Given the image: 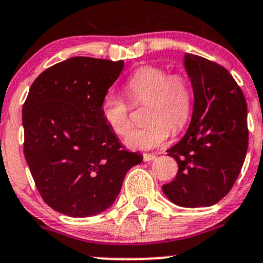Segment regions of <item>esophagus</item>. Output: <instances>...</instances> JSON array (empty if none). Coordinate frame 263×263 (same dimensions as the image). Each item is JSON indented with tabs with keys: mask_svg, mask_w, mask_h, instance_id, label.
Returning a JSON list of instances; mask_svg holds the SVG:
<instances>
[{
	"mask_svg": "<svg viewBox=\"0 0 263 263\" xmlns=\"http://www.w3.org/2000/svg\"><path fill=\"white\" fill-rule=\"evenodd\" d=\"M155 158H157V155H154V154H144L145 162H152V160H154Z\"/></svg>",
	"mask_w": 263,
	"mask_h": 263,
	"instance_id": "1",
	"label": "esophagus"
}]
</instances>
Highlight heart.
<instances>
[{
	"label": "heart",
	"mask_w": 263,
	"mask_h": 263,
	"mask_svg": "<svg viewBox=\"0 0 263 263\" xmlns=\"http://www.w3.org/2000/svg\"><path fill=\"white\" fill-rule=\"evenodd\" d=\"M124 91L132 105L145 104L144 127L127 136L131 149L150 150L167 141L172 131L182 128L193 108V88L181 73L170 74L164 68L144 65L135 70L124 83ZM100 113L106 126L118 136H126L131 128L129 106L121 96L106 92L100 103Z\"/></svg>",
	"instance_id": "obj_1"
}]
</instances>
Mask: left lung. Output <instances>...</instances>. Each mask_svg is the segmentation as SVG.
<instances>
[{"instance_id": "obj_1", "label": "left lung", "mask_w": 263, "mask_h": 263, "mask_svg": "<svg viewBox=\"0 0 263 263\" xmlns=\"http://www.w3.org/2000/svg\"><path fill=\"white\" fill-rule=\"evenodd\" d=\"M183 67L194 92L193 116L185 136L167 150L178 171L162 189L180 207H210L231 190L243 167L247 101L233 76L217 63L186 53Z\"/></svg>"}]
</instances>
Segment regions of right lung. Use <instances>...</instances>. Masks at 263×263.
<instances>
[{
  "label": "right lung",
  "mask_w": 263,
  "mask_h": 263,
  "mask_svg": "<svg viewBox=\"0 0 263 263\" xmlns=\"http://www.w3.org/2000/svg\"><path fill=\"white\" fill-rule=\"evenodd\" d=\"M124 63L77 56L41 73L23 105L24 155L42 199L69 217L108 210L142 157L124 150L100 103Z\"/></svg>",
  "instance_id": "obj_1"
}]
</instances>
